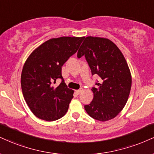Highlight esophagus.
I'll use <instances>...</instances> for the list:
<instances>
[{
    "mask_svg": "<svg viewBox=\"0 0 154 154\" xmlns=\"http://www.w3.org/2000/svg\"><path fill=\"white\" fill-rule=\"evenodd\" d=\"M81 92H82V90H81V89H80V90H75V92H76V93L77 94V95H79V94L81 93Z\"/></svg>",
    "mask_w": 154,
    "mask_h": 154,
    "instance_id": "34e87169",
    "label": "esophagus"
}]
</instances>
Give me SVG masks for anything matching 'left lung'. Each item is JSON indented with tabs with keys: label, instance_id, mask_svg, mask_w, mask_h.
<instances>
[{
	"label": "left lung",
	"instance_id": "8db88e82",
	"mask_svg": "<svg viewBox=\"0 0 154 154\" xmlns=\"http://www.w3.org/2000/svg\"><path fill=\"white\" fill-rule=\"evenodd\" d=\"M85 56L92 75L101 79L92 88L94 97L85 109L90 117L107 121L118 116L128 99L131 75L123 54L110 40L88 36L81 45L77 57Z\"/></svg>",
	"mask_w": 154,
	"mask_h": 154
}]
</instances>
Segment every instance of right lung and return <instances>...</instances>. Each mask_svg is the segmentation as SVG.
Returning a JSON list of instances; mask_svg holds the SVG:
<instances>
[{
    "instance_id": "add662e5",
    "label": "right lung",
    "mask_w": 154,
    "mask_h": 154,
    "mask_svg": "<svg viewBox=\"0 0 154 154\" xmlns=\"http://www.w3.org/2000/svg\"><path fill=\"white\" fill-rule=\"evenodd\" d=\"M85 37L63 36L47 41L31 54L22 70L23 95L31 112L47 121L58 120L66 114L74 91L62 76V66L77 52ZM59 86L53 85L57 79Z\"/></svg>"
}]
</instances>
